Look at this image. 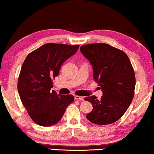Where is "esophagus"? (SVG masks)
I'll list each match as a JSON object with an SVG mask.
<instances>
[{
  "label": "esophagus",
  "mask_w": 154,
  "mask_h": 154,
  "mask_svg": "<svg viewBox=\"0 0 154 154\" xmlns=\"http://www.w3.org/2000/svg\"><path fill=\"white\" fill-rule=\"evenodd\" d=\"M75 99L76 100H84V97H82V96H79V95H76L75 96Z\"/></svg>",
  "instance_id": "1"
}]
</instances>
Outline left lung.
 <instances>
[{
	"instance_id": "left-lung-1",
	"label": "left lung",
	"mask_w": 154,
	"mask_h": 154,
	"mask_svg": "<svg viewBox=\"0 0 154 154\" xmlns=\"http://www.w3.org/2000/svg\"><path fill=\"white\" fill-rule=\"evenodd\" d=\"M93 67L94 81L99 83L101 99H84L93 105L86 118L92 123L106 125L118 120L129 107L134 96L136 77L131 61L122 50L106 43H93L80 48Z\"/></svg>"
}]
</instances>
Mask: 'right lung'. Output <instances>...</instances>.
<instances>
[{
	"instance_id": "right-lung-1",
	"label": "right lung",
	"mask_w": 154,
	"mask_h": 154,
	"mask_svg": "<svg viewBox=\"0 0 154 154\" xmlns=\"http://www.w3.org/2000/svg\"><path fill=\"white\" fill-rule=\"evenodd\" d=\"M79 45L46 43L27 55L18 79L20 100L34 122L42 127L56 125L74 101L72 95L51 90L52 79L62 64L76 53Z\"/></svg>"
}]
</instances>
